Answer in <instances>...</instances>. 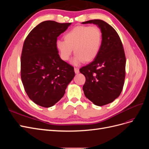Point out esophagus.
Masks as SVG:
<instances>
[{
	"mask_svg": "<svg viewBox=\"0 0 149 149\" xmlns=\"http://www.w3.org/2000/svg\"><path fill=\"white\" fill-rule=\"evenodd\" d=\"M74 72H75V73L76 74H78V73H79V68H74Z\"/></svg>",
	"mask_w": 149,
	"mask_h": 149,
	"instance_id": "obj_1",
	"label": "esophagus"
}]
</instances>
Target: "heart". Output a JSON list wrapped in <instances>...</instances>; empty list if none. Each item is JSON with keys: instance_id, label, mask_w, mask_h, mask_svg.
Masks as SVG:
<instances>
[{"instance_id": "heart-1", "label": "heart", "mask_w": 149, "mask_h": 149, "mask_svg": "<svg viewBox=\"0 0 149 149\" xmlns=\"http://www.w3.org/2000/svg\"><path fill=\"white\" fill-rule=\"evenodd\" d=\"M64 40L56 42L60 57L62 60L68 61L74 49L76 55L72 63L77 65L95 59L101 47L102 35L97 26H78L68 31L64 35Z\"/></svg>"}]
</instances>
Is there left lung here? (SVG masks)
<instances>
[{
    "label": "left lung",
    "mask_w": 149,
    "mask_h": 149,
    "mask_svg": "<svg viewBox=\"0 0 149 149\" xmlns=\"http://www.w3.org/2000/svg\"><path fill=\"white\" fill-rule=\"evenodd\" d=\"M101 29L102 45L97 56L89 65L79 69L86 82L85 96L94 104L102 106L113 102L123 90L125 76V56L119 35L109 24L102 20L84 22Z\"/></svg>",
    "instance_id": "obj_1"
}]
</instances>
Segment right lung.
<instances>
[{"label": "right lung", "mask_w": 149, "mask_h": 149, "mask_svg": "<svg viewBox=\"0 0 149 149\" xmlns=\"http://www.w3.org/2000/svg\"><path fill=\"white\" fill-rule=\"evenodd\" d=\"M71 23L47 20L31 30L21 55V79L31 101L44 107L54 106L64 96L75 75L74 68L62 60L56 48L57 37Z\"/></svg>", "instance_id": "add662e5"}]
</instances>
